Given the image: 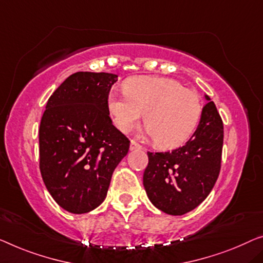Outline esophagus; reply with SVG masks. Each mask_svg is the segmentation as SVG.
Masks as SVG:
<instances>
[{
    "label": "esophagus",
    "instance_id": "34e87169",
    "mask_svg": "<svg viewBox=\"0 0 263 263\" xmlns=\"http://www.w3.org/2000/svg\"><path fill=\"white\" fill-rule=\"evenodd\" d=\"M142 148V145L139 143H137L136 140H131V144H130V150H140Z\"/></svg>",
    "mask_w": 263,
    "mask_h": 263
}]
</instances>
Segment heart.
<instances>
[{"mask_svg": "<svg viewBox=\"0 0 263 263\" xmlns=\"http://www.w3.org/2000/svg\"><path fill=\"white\" fill-rule=\"evenodd\" d=\"M107 108L124 133L135 131L145 113L146 133L163 147L185 142L197 127L203 109L198 94L178 80L150 76L131 78L123 91H112Z\"/></svg>", "mask_w": 263, "mask_h": 263, "instance_id": "1", "label": "heart"}]
</instances>
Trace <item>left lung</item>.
Segmentation results:
<instances>
[{"label":"left lung","mask_w":263,"mask_h":263,"mask_svg":"<svg viewBox=\"0 0 263 263\" xmlns=\"http://www.w3.org/2000/svg\"><path fill=\"white\" fill-rule=\"evenodd\" d=\"M191 138L171 152H147L143 184L156 208L169 215L194 210L213 190L221 170L223 123L210 98Z\"/></svg>","instance_id":"1"}]
</instances>
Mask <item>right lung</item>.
<instances>
[{"label":"right lung","instance_id":"add662e5","mask_svg":"<svg viewBox=\"0 0 263 263\" xmlns=\"http://www.w3.org/2000/svg\"><path fill=\"white\" fill-rule=\"evenodd\" d=\"M118 76L77 72L47 101L39 130L42 179L59 205L88 213L104 202L130 140L109 118L107 97Z\"/></svg>","mask_w":263,"mask_h":263}]
</instances>
